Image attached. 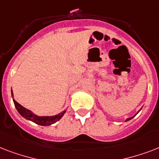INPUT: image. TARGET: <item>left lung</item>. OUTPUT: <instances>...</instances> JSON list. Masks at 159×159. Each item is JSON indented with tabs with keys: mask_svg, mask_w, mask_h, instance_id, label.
<instances>
[{
	"mask_svg": "<svg viewBox=\"0 0 159 159\" xmlns=\"http://www.w3.org/2000/svg\"><path fill=\"white\" fill-rule=\"evenodd\" d=\"M141 109H142V107H141ZM141 109H140V110H139V111H138V112H137V113H136L135 115H134V116H132V117H129V118H127V119H126V120H125V121H128V120H131V119H133L134 117V116H135L136 115H137V114H138L139 112V111H141Z\"/></svg>",
	"mask_w": 159,
	"mask_h": 159,
	"instance_id": "8db88e82",
	"label": "left lung"
}]
</instances>
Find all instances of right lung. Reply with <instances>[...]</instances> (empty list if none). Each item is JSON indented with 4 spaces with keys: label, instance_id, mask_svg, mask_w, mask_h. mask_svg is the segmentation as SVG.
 Here are the masks:
<instances>
[{
    "label": "right lung",
    "instance_id": "obj_1",
    "mask_svg": "<svg viewBox=\"0 0 159 159\" xmlns=\"http://www.w3.org/2000/svg\"><path fill=\"white\" fill-rule=\"evenodd\" d=\"M11 97L13 98V102L15 106H16V110L19 112V114L22 117H24L26 120H29L32 121L34 123L37 124V125H39L42 126H48L53 125V124L56 123L57 120H59L60 119L62 118V116H64V114L66 113L67 111V109H65L64 111L60 112L59 114L57 115H55V116H37L34 113H33L32 111L28 110V109L25 108L24 106H21L20 104H19L18 102H16V100L14 99V94L13 92H12V89H11Z\"/></svg>",
    "mask_w": 159,
    "mask_h": 159
}]
</instances>
